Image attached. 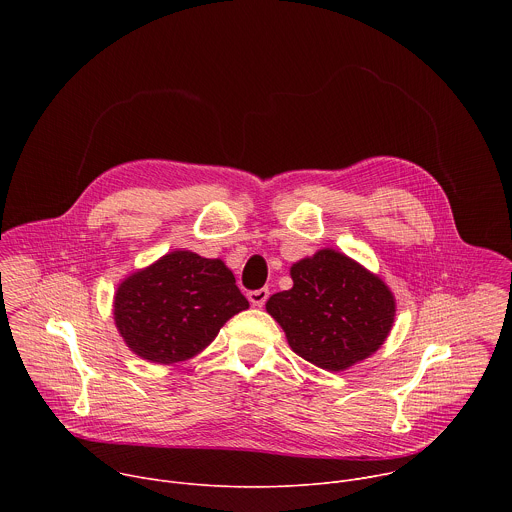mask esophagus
Here are the masks:
<instances>
[{
  "label": "esophagus",
  "mask_w": 512,
  "mask_h": 512,
  "mask_svg": "<svg viewBox=\"0 0 512 512\" xmlns=\"http://www.w3.org/2000/svg\"><path fill=\"white\" fill-rule=\"evenodd\" d=\"M247 298H249V302H251L253 306L261 308V306H265V302H267V298H269V289H267V287H261V289L249 291Z\"/></svg>",
  "instance_id": "obj_1"
}]
</instances>
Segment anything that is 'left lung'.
I'll return each mask as SVG.
<instances>
[{
	"instance_id": "obj_1",
	"label": "left lung",
	"mask_w": 512,
	"mask_h": 512,
	"mask_svg": "<svg viewBox=\"0 0 512 512\" xmlns=\"http://www.w3.org/2000/svg\"><path fill=\"white\" fill-rule=\"evenodd\" d=\"M294 287L267 300L291 350L326 371L371 356L391 332L389 287L346 255L322 249L291 267Z\"/></svg>"
}]
</instances>
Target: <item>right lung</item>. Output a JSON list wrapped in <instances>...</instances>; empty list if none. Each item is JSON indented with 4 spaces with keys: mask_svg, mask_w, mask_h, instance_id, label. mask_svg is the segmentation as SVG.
Listing matches in <instances>:
<instances>
[{
    "mask_svg": "<svg viewBox=\"0 0 512 512\" xmlns=\"http://www.w3.org/2000/svg\"><path fill=\"white\" fill-rule=\"evenodd\" d=\"M113 308L117 330L137 356L172 364L206 348L249 302L221 259L174 251L129 275Z\"/></svg>",
    "mask_w": 512,
    "mask_h": 512,
    "instance_id": "1",
    "label": "right lung"
}]
</instances>
